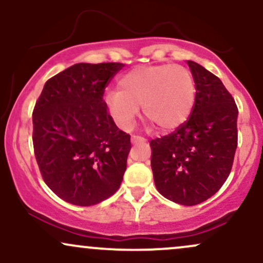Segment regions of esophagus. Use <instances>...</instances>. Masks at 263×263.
Masks as SVG:
<instances>
[{"mask_svg":"<svg viewBox=\"0 0 263 263\" xmlns=\"http://www.w3.org/2000/svg\"><path fill=\"white\" fill-rule=\"evenodd\" d=\"M131 141H132V143H144V142H146V138L144 137H142V136H137V135H134L131 137Z\"/></svg>","mask_w":263,"mask_h":263,"instance_id":"34e87169","label":"esophagus"}]
</instances>
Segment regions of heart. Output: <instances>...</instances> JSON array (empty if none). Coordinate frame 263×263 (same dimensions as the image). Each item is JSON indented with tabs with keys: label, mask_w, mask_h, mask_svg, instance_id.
<instances>
[{
	"label": "heart",
	"mask_w": 263,
	"mask_h": 263,
	"mask_svg": "<svg viewBox=\"0 0 263 263\" xmlns=\"http://www.w3.org/2000/svg\"><path fill=\"white\" fill-rule=\"evenodd\" d=\"M117 86L106 92L105 104L121 128L131 127L138 107L156 128H176L189 116L195 100L194 78L180 65L137 66L122 75Z\"/></svg>",
	"instance_id": "obj_1"
}]
</instances>
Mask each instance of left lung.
Returning a JSON list of instances; mask_svg holds the SVG:
<instances>
[{"instance_id":"obj_1","label":"left lung","mask_w":263,"mask_h":263,"mask_svg":"<svg viewBox=\"0 0 263 263\" xmlns=\"http://www.w3.org/2000/svg\"><path fill=\"white\" fill-rule=\"evenodd\" d=\"M195 101L188 120L149 142L156 188L174 203L197 205L213 197L230 174L237 147V106L216 75L188 60Z\"/></svg>"}]
</instances>
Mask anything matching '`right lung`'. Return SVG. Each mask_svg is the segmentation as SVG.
I'll return each mask as SVG.
<instances>
[{
    "mask_svg": "<svg viewBox=\"0 0 263 263\" xmlns=\"http://www.w3.org/2000/svg\"><path fill=\"white\" fill-rule=\"evenodd\" d=\"M122 63H79L45 83L33 110V148L50 190L91 206L120 188L131 137L107 112L104 92Z\"/></svg>",
    "mask_w": 263,
    "mask_h": 263,
    "instance_id": "add662e5",
    "label": "right lung"
}]
</instances>
